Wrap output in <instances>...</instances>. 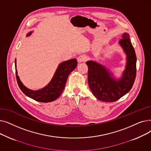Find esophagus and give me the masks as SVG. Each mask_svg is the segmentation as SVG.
Segmentation results:
<instances>
[{
	"instance_id": "1",
	"label": "esophagus",
	"mask_w": 151,
	"mask_h": 151,
	"mask_svg": "<svg viewBox=\"0 0 151 151\" xmlns=\"http://www.w3.org/2000/svg\"><path fill=\"white\" fill-rule=\"evenodd\" d=\"M87 59V57L84 55H81L79 57H78V62L79 63L83 62H85Z\"/></svg>"
}]
</instances>
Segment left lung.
<instances>
[{
	"mask_svg": "<svg viewBox=\"0 0 151 151\" xmlns=\"http://www.w3.org/2000/svg\"><path fill=\"white\" fill-rule=\"evenodd\" d=\"M119 44L127 55V63L122 76L115 79L108 68L93 60L86 62L89 86L93 95L102 101L115 102L132 88L136 74V56L128 33L122 35Z\"/></svg>",
	"mask_w": 151,
	"mask_h": 151,
	"instance_id": "1",
	"label": "left lung"
}]
</instances>
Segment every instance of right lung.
Segmentation results:
<instances>
[{"label":"right lung","mask_w":151,"mask_h":151,"mask_svg":"<svg viewBox=\"0 0 151 151\" xmlns=\"http://www.w3.org/2000/svg\"><path fill=\"white\" fill-rule=\"evenodd\" d=\"M31 33V31L29 32L27 36H30ZM15 63L16 78L19 88L26 96L40 102H49L56 100L62 93L68 75L78 65L76 58L62 62L58 65L53 78L47 86L41 89L33 91L25 87L19 80L16 68V59Z\"/></svg>","instance_id":"add662e5"}]
</instances>
